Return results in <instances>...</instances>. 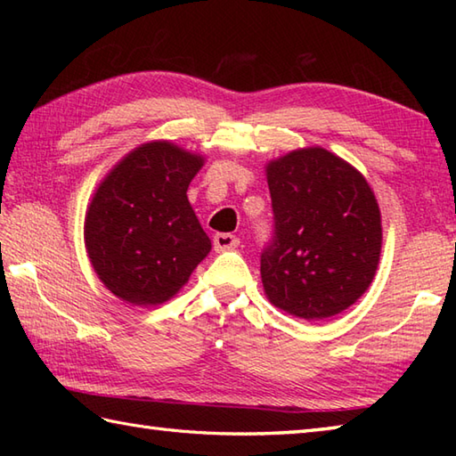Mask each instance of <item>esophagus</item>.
I'll list each match as a JSON object with an SVG mask.
<instances>
[{
  "mask_svg": "<svg viewBox=\"0 0 456 456\" xmlns=\"http://www.w3.org/2000/svg\"><path fill=\"white\" fill-rule=\"evenodd\" d=\"M239 237L231 235V233H217L213 237V248L217 250V253H223V250H233L239 247Z\"/></svg>",
  "mask_w": 456,
  "mask_h": 456,
  "instance_id": "1",
  "label": "esophagus"
}]
</instances>
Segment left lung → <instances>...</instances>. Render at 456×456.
<instances>
[{"label":"left lung","instance_id":"8db88e82","mask_svg":"<svg viewBox=\"0 0 456 456\" xmlns=\"http://www.w3.org/2000/svg\"><path fill=\"white\" fill-rule=\"evenodd\" d=\"M274 240L260 256L268 302L307 322L351 307L372 284L382 216L370 183L323 147L266 164Z\"/></svg>","mask_w":456,"mask_h":456}]
</instances>
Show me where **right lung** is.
<instances>
[{"label":"right lung","instance_id":"1","mask_svg":"<svg viewBox=\"0 0 456 456\" xmlns=\"http://www.w3.org/2000/svg\"><path fill=\"white\" fill-rule=\"evenodd\" d=\"M206 157L170 141L129 151L95 188L84 243L94 273L125 304L168 302L209 255L211 240L188 200Z\"/></svg>","mask_w":456,"mask_h":456}]
</instances>
